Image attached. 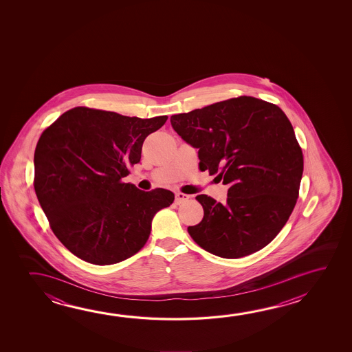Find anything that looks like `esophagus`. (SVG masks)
Masks as SVG:
<instances>
[{"label": "esophagus", "mask_w": 352, "mask_h": 352, "mask_svg": "<svg viewBox=\"0 0 352 352\" xmlns=\"http://www.w3.org/2000/svg\"><path fill=\"white\" fill-rule=\"evenodd\" d=\"M189 199H190V195H186V194H183V192H177V194H175V202H177L178 205L184 204V202L188 201Z\"/></svg>", "instance_id": "34e87169"}]
</instances>
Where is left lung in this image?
Listing matches in <instances>:
<instances>
[{"label":"left lung","mask_w":352,"mask_h":352,"mask_svg":"<svg viewBox=\"0 0 352 352\" xmlns=\"http://www.w3.org/2000/svg\"><path fill=\"white\" fill-rule=\"evenodd\" d=\"M174 131L199 152V167L228 185L222 205L197 195L204 208L191 238L208 253L238 259L264 248L294 211L303 156L294 127L275 104L239 97L172 116Z\"/></svg>","instance_id":"8db88e82"}]
</instances>
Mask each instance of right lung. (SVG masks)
<instances>
[{
	"mask_svg": "<svg viewBox=\"0 0 352 352\" xmlns=\"http://www.w3.org/2000/svg\"><path fill=\"white\" fill-rule=\"evenodd\" d=\"M167 119L77 107L41 133L35 194L54 234L77 258L96 265L129 259L147 242L155 214L173 204L172 191L121 183L140 163L144 139Z\"/></svg>",
	"mask_w": 352,
	"mask_h": 352,
	"instance_id": "1",
	"label": "right lung"
}]
</instances>
